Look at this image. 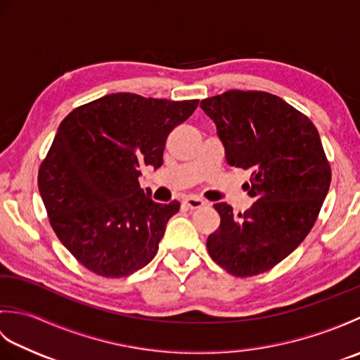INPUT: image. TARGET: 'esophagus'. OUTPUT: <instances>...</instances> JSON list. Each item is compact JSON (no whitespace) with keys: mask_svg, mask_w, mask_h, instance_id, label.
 Here are the masks:
<instances>
[{"mask_svg":"<svg viewBox=\"0 0 360 360\" xmlns=\"http://www.w3.org/2000/svg\"><path fill=\"white\" fill-rule=\"evenodd\" d=\"M184 205L187 209H192V210H195V209H201V207H204L205 205V201L204 200H201V198H196V196H187L186 200H184Z\"/></svg>","mask_w":360,"mask_h":360,"instance_id":"esophagus-1","label":"esophagus"}]
</instances>
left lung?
<instances>
[{"instance_id": "8db88e82", "label": "left lung", "mask_w": 360, "mask_h": 360, "mask_svg": "<svg viewBox=\"0 0 360 360\" xmlns=\"http://www.w3.org/2000/svg\"><path fill=\"white\" fill-rule=\"evenodd\" d=\"M229 165L252 170L246 190L255 202L233 215L213 205L221 224L209 235L213 262L235 277L269 271L300 246L331 184V168L312 122L278 96L231 89L204 98Z\"/></svg>"}]
</instances>
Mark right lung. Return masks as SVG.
<instances>
[{"label":"right lung","mask_w":360,"mask_h":360,"mask_svg":"<svg viewBox=\"0 0 360 360\" xmlns=\"http://www.w3.org/2000/svg\"><path fill=\"white\" fill-rule=\"evenodd\" d=\"M196 106L116 93L79 106L60 124L38 188L53 232L86 269L119 278L155 258L181 204L153 201L139 186L141 167L162 165L168 134Z\"/></svg>","instance_id":"1"}]
</instances>
